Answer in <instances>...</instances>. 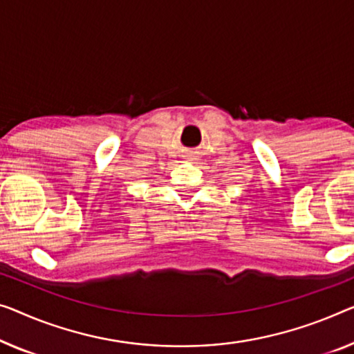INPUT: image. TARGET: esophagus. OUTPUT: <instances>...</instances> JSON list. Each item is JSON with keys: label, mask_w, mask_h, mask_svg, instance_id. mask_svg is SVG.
Wrapping results in <instances>:
<instances>
[{"label": "esophagus", "mask_w": 354, "mask_h": 354, "mask_svg": "<svg viewBox=\"0 0 354 354\" xmlns=\"http://www.w3.org/2000/svg\"><path fill=\"white\" fill-rule=\"evenodd\" d=\"M191 160H192V159H191Z\"/></svg>", "instance_id": "34e87169"}]
</instances>
